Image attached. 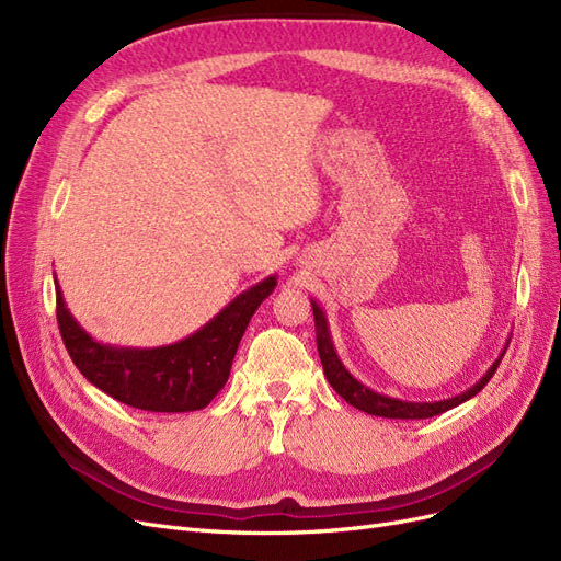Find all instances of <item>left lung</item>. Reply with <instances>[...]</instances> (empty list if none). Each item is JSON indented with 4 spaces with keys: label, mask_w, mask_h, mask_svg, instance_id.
<instances>
[{
    "label": "left lung",
    "mask_w": 561,
    "mask_h": 561,
    "mask_svg": "<svg viewBox=\"0 0 561 561\" xmlns=\"http://www.w3.org/2000/svg\"><path fill=\"white\" fill-rule=\"evenodd\" d=\"M311 309H313V320H316L318 355H320L322 371H325L330 386L348 404H353L355 410H360V412L371 414V416H383V419H431V416L443 414V412L451 410V407L461 404V402H466V400H470V398H474V396L480 393V390L486 386V381L494 377V371H496V367H499V363L503 358V353L507 348V342H505L499 358L491 363V367L484 371V375L478 381H474L470 388H466L463 393L451 396L447 400H435V402L400 400V398H390V396L377 393V390H371L369 386H365L363 381H358V379L351 375V371L346 369V365L342 363V358H339L336 348H334L325 311H322V307H320L316 299H311Z\"/></svg>",
    "instance_id": "obj_1"
}]
</instances>
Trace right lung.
I'll list each match as a JSON object with an SVG mask.
<instances>
[{
    "label": "right lung",
    "instance_id": "add662e5",
    "mask_svg": "<svg viewBox=\"0 0 561 561\" xmlns=\"http://www.w3.org/2000/svg\"><path fill=\"white\" fill-rule=\"evenodd\" d=\"M276 283L274 274L248 287L201 330L175 344L135 348L93 339L67 309L56 278L58 328L72 363L103 393L135 410L196 412L225 388L248 322Z\"/></svg>",
    "mask_w": 561,
    "mask_h": 561
}]
</instances>
